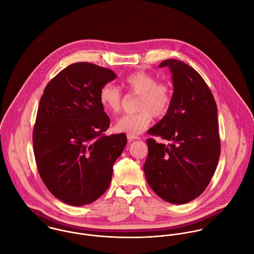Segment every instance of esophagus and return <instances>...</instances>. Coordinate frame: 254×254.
Instances as JSON below:
<instances>
[{
    "mask_svg": "<svg viewBox=\"0 0 254 254\" xmlns=\"http://www.w3.org/2000/svg\"><path fill=\"white\" fill-rule=\"evenodd\" d=\"M127 139L129 141H133V140H139L140 138L138 136H133V135H127Z\"/></svg>",
    "mask_w": 254,
    "mask_h": 254,
    "instance_id": "34e87169",
    "label": "esophagus"
}]
</instances>
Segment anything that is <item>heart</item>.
<instances>
[{
  "label": "heart",
  "instance_id": "heart-1",
  "mask_svg": "<svg viewBox=\"0 0 254 254\" xmlns=\"http://www.w3.org/2000/svg\"><path fill=\"white\" fill-rule=\"evenodd\" d=\"M122 84L129 94L139 96L137 102L139 112L120 117L114 126L117 132L140 135L149 126L153 116L160 118L168 113L173 100L171 83L157 81L152 74L137 70L128 74ZM99 100L103 109L109 113H118L122 109L123 95L111 84L102 87Z\"/></svg>",
  "mask_w": 254,
  "mask_h": 254
}]
</instances>
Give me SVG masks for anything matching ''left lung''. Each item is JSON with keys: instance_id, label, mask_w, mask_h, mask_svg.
Returning <instances> with one entry per match:
<instances>
[{"instance_id": "8db88e82", "label": "left lung", "mask_w": 254, "mask_h": 254, "mask_svg": "<svg viewBox=\"0 0 254 254\" xmlns=\"http://www.w3.org/2000/svg\"><path fill=\"white\" fill-rule=\"evenodd\" d=\"M165 66L172 72V104L147 133L166 143L146 140L144 171L158 196L182 204L199 196L216 170L221 150L217 106L209 87L192 67L178 60L159 64Z\"/></svg>"}]
</instances>
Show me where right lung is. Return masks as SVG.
Listing matches in <instances>:
<instances>
[{
    "label": "right lung",
    "instance_id": "1",
    "mask_svg": "<svg viewBox=\"0 0 254 254\" xmlns=\"http://www.w3.org/2000/svg\"><path fill=\"white\" fill-rule=\"evenodd\" d=\"M112 70L89 63L63 69L46 86L33 129L38 172L64 203L81 206L109 187L112 167L127 144L124 133L106 136L110 119L100 104Z\"/></svg>",
    "mask_w": 254,
    "mask_h": 254
}]
</instances>
